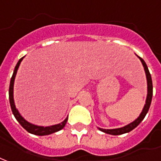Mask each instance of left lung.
I'll return each mask as SVG.
<instances>
[{
  "label": "left lung",
  "instance_id": "obj_1",
  "mask_svg": "<svg viewBox=\"0 0 161 161\" xmlns=\"http://www.w3.org/2000/svg\"><path fill=\"white\" fill-rule=\"evenodd\" d=\"M139 57V56H138ZM139 59L142 63V65H143L144 70H145V72H146V77H147V100H146V104L144 106L143 109H142V114H140V116L135 120L133 121L132 123H130V125H127L124 126L122 128H119V129H112V130H105V129H101L99 128L100 130L107 133V134H110V135H122V134H125V133H127V132H130V130H132L133 129H135L136 127L141 123L142 120L143 119L146 114L148 112V109H149V107H150L151 101H152V96H153V83H152V78H151L150 72L148 71V68H147L146 63L144 61L143 59H142L141 57H139Z\"/></svg>",
  "mask_w": 161,
  "mask_h": 161
}]
</instances>
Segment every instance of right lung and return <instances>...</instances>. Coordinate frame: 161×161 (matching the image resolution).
Masks as SVG:
<instances>
[{"label":"right lung","mask_w":161,"mask_h":161,"mask_svg":"<svg viewBox=\"0 0 161 161\" xmlns=\"http://www.w3.org/2000/svg\"><path fill=\"white\" fill-rule=\"evenodd\" d=\"M24 59V57H22L21 59L18 61L17 65L15 66L14 71V74L11 77L10 81V86H9V102H10V106L11 108H12V112L14 114V117L16 118V119L19 121V123L21 125V126L23 127L24 129H25L26 130L31 134H34V135L37 136H46L49 135V134H52V133H54V132H57L62 130L64 127H65V124L67 122V119H65L64 121H63L61 124H59V125H55L52 126H47V127H43V126H37L35 125H32V124L27 122L25 119H24L19 114V112L15 108V105H14V79H15V76H16V73H17L18 68L19 66L20 62L22 61V59Z\"/></svg>","instance_id":"add662e5"}]
</instances>
